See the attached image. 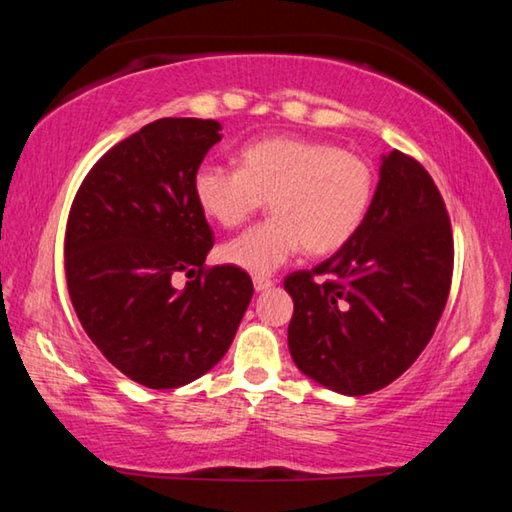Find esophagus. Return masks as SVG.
I'll list each match as a JSON object with an SVG mask.
<instances>
[{"label":"esophagus","mask_w":512,"mask_h":512,"mask_svg":"<svg viewBox=\"0 0 512 512\" xmlns=\"http://www.w3.org/2000/svg\"><path fill=\"white\" fill-rule=\"evenodd\" d=\"M253 284H255V291H266V289L273 287V280H271V277H266V275H255Z\"/></svg>","instance_id":"obj_1"}]
</instances>
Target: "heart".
<instances>
[{
	"label": "heart",
	"instance_id": "heart-1",
	"mask_svg": "<svg viewBox=\"0 0 512 512\" xmlns=\"http://www.w3.org/2000/svg\"><path fill=\"white\" fill-rule=\"evenodd\" d=\"M194 196L205 216L237 228L266 198L268 216L221 246L223 262L271 273L302 248L332 255L361 230L375 198V169L357 153L309 137H264L239 151V169L203 164Z\"/></svg>",
	"mask_w": 512,
	"mask_h": 512
}]
</instances>
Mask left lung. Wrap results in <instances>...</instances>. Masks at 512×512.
<instances>
[{
  "label": "left lung",
  "instance_id": "8db88e82",
  "mask_svg": "<svg viewBox=\"0 0 512 512\" xmlns=\"http://www.w3.org/2000/svg\"><path fill=\"white\" fill-rule=\"evenodd\" d=\"M452 223L427 169L402 151L381 158L361 230L323 264L284 280L289 350L300 372L343 395H368L411 368L447 305Z\"/></svg>",
  "mask_w": 512,
  "mask_h": 512
}]
</instances>
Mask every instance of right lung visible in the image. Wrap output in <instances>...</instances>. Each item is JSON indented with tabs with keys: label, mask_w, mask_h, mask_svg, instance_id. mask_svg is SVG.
<instances>
[{
	"label": "right lung",
	"mask_w": 512,
	"mask_h": 512,
	"mask_svg": "<svg viewBox=\"0 0 512 512\" xmlns=\"http://www.w3.org/2000/svg\"><path fill=\"white\" fill-rule=\"evenodd\" d=\"M214 119L164 117L112 146L74 196L65 277L76 316L112 366L146 388H178L228 352L253 280L205 268L214 232L194 176L221 140ZM180 272L197 280L178 290Z\"/></svg>",
	"instance_id": "add662e5"
}]
</instances>
